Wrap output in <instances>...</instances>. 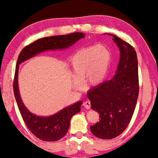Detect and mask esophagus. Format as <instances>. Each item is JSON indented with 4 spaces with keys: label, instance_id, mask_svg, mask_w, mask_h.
I'll return each mask as SVG.
<instances>
[{
    "label": "esophagus",
    "instance_id": "34e87169",
    "mask_svg": "<svg viewBox=\"0 0 158 158\" xmlns=\"http://www.w3.org/2000/svg\"><path fill=\"white\" fill-rule=\"evenodd\" d=\"M83 105H84V107L87 109H89L90 108V102L89 100L84 102V104H83Z\"/></svg>",
    "mask_w": 158,
    "mask_h": 158
}]
</instances>
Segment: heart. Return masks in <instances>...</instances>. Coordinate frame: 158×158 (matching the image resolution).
Segmentation results:
<instances>
[{"label":"heart","instance_id":"b5f03b06","mask_svg":"<svg viewBox=\"0 0 158 158\" xmlns=\"http://www.w3.org/2000/svg\"><path fill=\"white\" fill-rule=\"evenodd\" d=\"M111 53L103 45L90 46L79 50L70 59V69L74 85H79L78 80L86 77L90 85H97L105 79L110 68Z\"/></svg>","mask_w":158,"mask_h":158}]
</instances>
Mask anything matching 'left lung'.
<instances>
[{
  "mask_svg": "<svg viewBox=\"0 0 158 158\" xmlns=\"http://www.w3.org/2000/svg\"><path fill=\"white\" fill-rule=\"evenodd\" d=\"M113 40L120 51V59L112 78L92 88L87 93L91 108L100 114V121L90 127L93 135L110 139L127 127L139 95L137 53L127 42L115 35Z\"/></svg>",
  "mask_w": 158,
  "mask_h": 158,
  "instance_id": "1",
  "label": "left lung"
}]
</instances>
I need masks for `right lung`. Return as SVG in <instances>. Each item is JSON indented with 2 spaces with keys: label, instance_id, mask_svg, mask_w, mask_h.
I'll return each mask as SVG.
<instances>
[{
  "label": "right lung",
  "instance_id": "obj_1",
  "mask_svg": "<svg viewBox=\"0 0 158 158\" xmlns=\"http://www.w3.org/2000/svg\"><path fill=\"white\" fill-rule=\"evenodd\" d=\"M84 37V33H74L65 35L44 37L23 48L19 55L13 82L15 97L26 126L36 137L42 141H56L63 138L68 132L72 117L81 111L83 102H77L49 116H39L31 113L23 103L19 90L18 73L19 65L42 52L49 50L65 49Z\"/></svg>",
  "mask_w": 158,
  "mask_h": 158
}]
</instances>
